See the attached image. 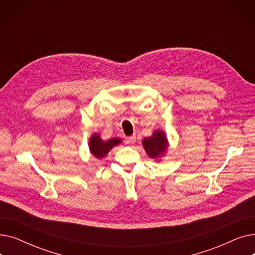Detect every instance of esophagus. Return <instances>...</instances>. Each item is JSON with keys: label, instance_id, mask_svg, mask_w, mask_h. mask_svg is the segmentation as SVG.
Listing matches in <instances>:
<instances>
[{"label": "esophagus", "instance_id": "esophagus-1", "mask_svg": "<svg viewBox=\"0 0 255 255\" xmlns=\"http://www.w3.org/2000/svg\"><path fill=\"white\" fill-rule=\"evenodd\" d=\"M135 141H136V137L134 135L126 137V139H125L126 144H133V143H135Z\"/></svg>", "mask_w": 255, "mask_h": 255}]
</instances>
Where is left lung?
Returning a JSON list of instances; mask_svg holds the SVG:
<instances>
[{
  "label": "left lung",
  "instance_id": "1",
  "mask_svg": "<svg viewBox=\"0 0 255 255\" xmlns=\"http://www.w3.org/2000/svg\"><path fill=\"white\" fill-rule=\"evenodd\" d=\"M142 145L144 151L151 158H158L162 156L167 148L166 136L162 131L157 130L154 134L148 138L142 140Z\"/></svg>",
  "mask_w": 255,
  "mask_h": 255
}]
</instances>
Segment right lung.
<instances>
[{
    "label": "right lung",
    "instance_id": "1",
    "mask_svg": "<svg viewBox=\"0 0 255 255\" xmlns=\"http://www.w3.org/2000/svg\"><path fill=\"white\" fill-rule=\"evenodd\" d=\"M121 141L122 140L120 138H112L105 141L100 138V135L94 134L90 139V151L92 155L100 159L105 157L114 146L119 144Z\"/></svg>",
    "mask_w": 255,
    "mask_h": 255
}]
</instances>
